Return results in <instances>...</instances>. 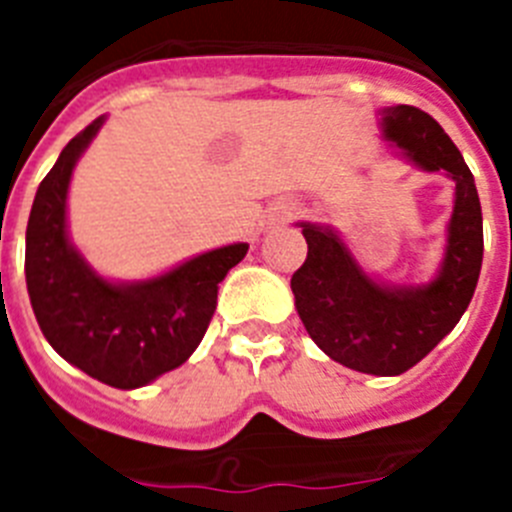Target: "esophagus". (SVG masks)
I'll return each instance as SVG.
<instances>
[{
    "label": "esophagus",
    "mask_w": 512,
    "mask_h": 512,
    "mask_svg": "<svg viewBox=\"0 0 512 512\" xmlns=\"http://www.w3.org/2000/svg\"><path fill=\"white\" fill-rule=\"evenodd\" d=\"M297 210H300V207H297L295 202H279V205L274 207V217L284 223V220H289L292 215H297Z\"/></svg>",
    "instance_id": "esophagus-1"
}]
</instances>
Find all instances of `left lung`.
I'll return each mask as SVG.
<instances>
[{"label": "left lung", "instance_id": "left-lung-1", "mask_svg": "<svg viewBox=\"0 0 512 512\" xmlns=\"http://www.w3.org/2000/svg\"><path fill=\"white\" fill-rule=\"evenodd\" d=\"M382 138L408 164L454 182V207L436 274L428 282H384L356 261L336 228L300 223L307 259L292 274L297 315L338 364L397 377L449 336L469 307L482 269V207L454 140L428 112L395 104L377 112Z\"/></svg>", "mask_w": 512, "mask_h": 512}]
</instances>
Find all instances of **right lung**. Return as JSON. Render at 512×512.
I'll use <instances>...</instances> for the list:
<instances>
[{"label":"right lung","mask_w":512,"mask_h":512,"mask_svg":"<svg viewBox=\"0 0 512 512\" xmlns=\"http://www.w3.org/2000/svg\"><path fill=\"white\" fill-rule=\"evenodd\" d=\"M102 125L104 115L71 138L35 192L25 235L27 295L58 356L117 390H138L200 346L217 284L241 264L248 243L197 253L148 279L102 277L71 241L66 215L71 176Z\"/></svg>","instance_id":"1"}]
</instances>
